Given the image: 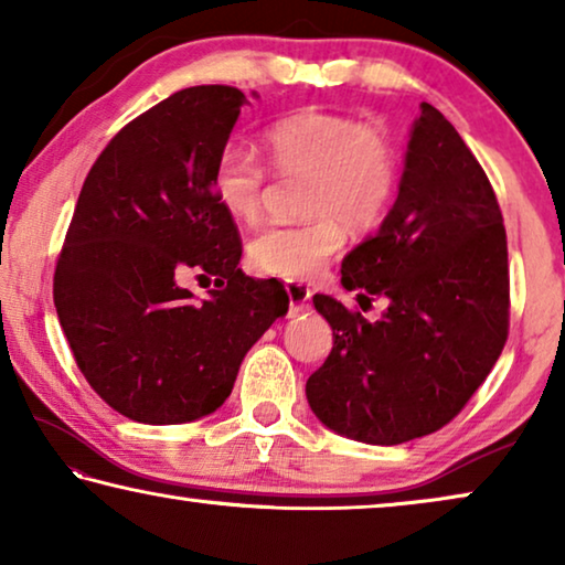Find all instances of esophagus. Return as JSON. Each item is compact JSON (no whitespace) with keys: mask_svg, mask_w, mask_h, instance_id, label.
I'll use <instances>...</instances> for the list:
<instances>
[{"mask_svg":"<svg viewBox=\"0 0 565 565\" xmlns=\"http://www.w3.org/2000/svg\"><path fill=\"white\" fill-rule=\"evenodd\" d=\"M285 290H288V300H290L292 313H298V310L308 308V300H310V296H313L308 285H302V282H285Z\"/></svg>","mask_w":565,"mask_h":565,"instance_id":"34e87169","label":"esophagus"}]
</instances>
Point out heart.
I'll return each instance as SVG.
<instances>
[{
	"instance_id": "heart-1",
	"label": "heart",
	"mask_w": 565,
	"mask_h": 565,
	"mask_svg": "<svg viewBox=\"0 0 565 565\" xmlns=\"http://www.w3.org/2000/svg\"><path fill=\"white\" fill-rule=\"evenodd\" d=\"M275 170L308 173L310 222L273 224L252 236L247 259L257 273L308 280L339 255L347 232L370 228L397 188V152L390 137L339 111L306 109L275 119L263 135ZM267 162L244 145H226L211 168V193L234 222L249 224L263 209Z\"/></svg>"
}]
</instances>
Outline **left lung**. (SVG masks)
<instances>
[{
	"instance_id": "8db88e82",
	"label": "left lung",
	"mask_w": 565,
	"mask_h": 565,
	"mask_svg": "<svg viewBox=\"0 0 565 565\" xmlns=\"http://www.w3.org/2000/svg\"><path fill=\"white\" fill-rule=\"evenodd\" d=\"M341 285L359 290V306H390L366 321L313 296L333 329L331 354L306 382L318 420L374 446L451 423L504 349L510 265L494 188L436 106L420 104L395 206L343 259Z\"/></svg>"
}]
</instances>
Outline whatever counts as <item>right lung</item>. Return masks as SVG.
<instances>
[{
  "label": "right lung",
  "instance_id": "add662e5",
  "mask_svg": "<svg viewBox=\"0 0 565 565\" xmlns=\"http://www.w3.org/2000/svg\"><path fill=\"white\" fill-rule=\"evenodd\" d=\"M244 94L191 86L121 127L88 170L53 275L81 374L129 420L188 423L232 395L247 351L288 313L242 273V236L211 193ZM185 274L215 280L195 303Z\"/></svg>",
  "mask_w": 565,
  "mask_h": 565
}]
</instances>
